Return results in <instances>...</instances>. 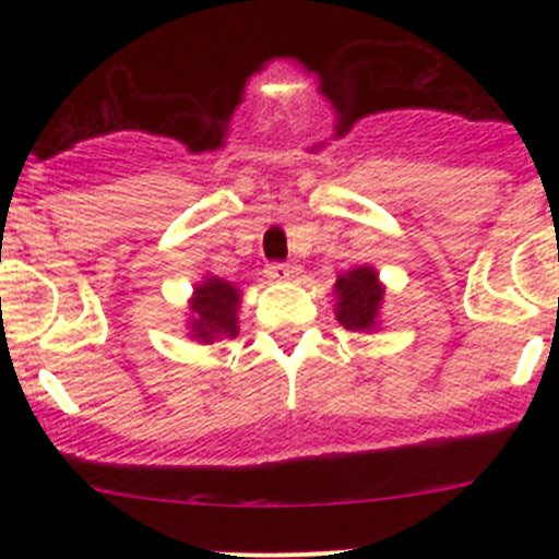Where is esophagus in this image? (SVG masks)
Wrapping results in <instances>:
<instances>
[{"mask_svg":"<svg viewBox=\"0 0 559 559\" xmlns=\"http://www.w3.org/2000/svg\"><path fill=\"white\" fill-rule=\"evenodd\" d=\"M264 273H267V278L273 281H289L297 275V267H292V264L286 262H270L267 267H264Z\"/></svg>","mask_w":559,"mask_h":559,"instance_id":"obj_1","label":"esophagus"}]
</instances>
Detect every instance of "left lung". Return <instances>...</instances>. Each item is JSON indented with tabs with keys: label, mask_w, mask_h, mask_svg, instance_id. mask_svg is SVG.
<instances>
[{
	"label": "left lung",
	"mask_w": 559,
	"mask_h": 559,
	"mask_svg": "<svg viewBox=\"0 0 559 559\" xmlns=\"http://www.w3.org/2000/svg\"><path fill=\"white\" fill-rule=\"evenodd\" d=\"M337 306L335 316L346 330H376L379 326L381 302H384V286L373 267H354L337 275L335 281Z\"/></svg>",
	"instance_id": "left-lung-1"
}]
</instances>
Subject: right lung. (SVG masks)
I'll use <instances>...</instances> for the list:
<instances>
[{
    "mask_svg": "<svg viewBox=\"0 0 559 559\" xmlns=\"http://www.w3.org/2000/svg\"><path fill=\"white\" fill-rule=\"evenodd\" d=\"M238 286L216 278V275H207L194 286V297L189 300V335L200 343L235 337L238 335Z\"/></svg>",
    "mask_w": 559,
    "mask_h": 559,
    "instance_id": "add662e5",
    "label": "right lung"
}]
</instances>
